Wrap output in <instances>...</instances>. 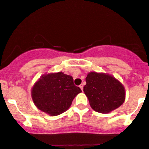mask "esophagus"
<instances>
[{
	"mask_svg": "<svg viewBox=\"0 0 149 149\" xmlns=\"http://www.w3.org/2000/svg\"><path fill=\"white\" fill-rule=\"evenodd\" d=\"M79 87H80V88L81 89V90H82V91H83V85H80Z\"/></svg>",
	"mask_w": 149,
	"mask_h": 149,
	"instance_id": "1",
	"label": "esophagus"
}]
</instances>
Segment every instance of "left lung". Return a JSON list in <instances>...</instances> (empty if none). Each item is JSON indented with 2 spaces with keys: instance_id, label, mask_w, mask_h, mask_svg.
Listing matches in <instances>:
<instances>
[{
  "instance_id": "8db88e82",
  "label": "left lung",
  "mask_w": 149,
  "mask_h": 149,
  "mask_svg": "<svg viewBox=\"0 0 149 149\" xmlns=\"http://www.w3.org/2000/svg\"><path fill=\"white\" fill-rule=\"evenodd\" d=\"M83 88L90 107L95 111L109 113L120 107L125 100L123 85L108 73L92 71L87 76Z\"/></svg>"
}]
</instances>
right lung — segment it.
<instances>
[{"instance_id":"obj_1","label":"right lung","mask_w":149,"mask_h":149,"mask_svg":"<svg viewBox=\"0 0 149 149\" xmlns=\"http://www.w3.org/2000/svg\"><path fill=\"white\" fill-rule=\"evenodd\" d=\"M81 92L72 76L60 71L42 75L32 87L31 97L39 110L55 116L66 111Z\"/></svg>"}]
</instances>
